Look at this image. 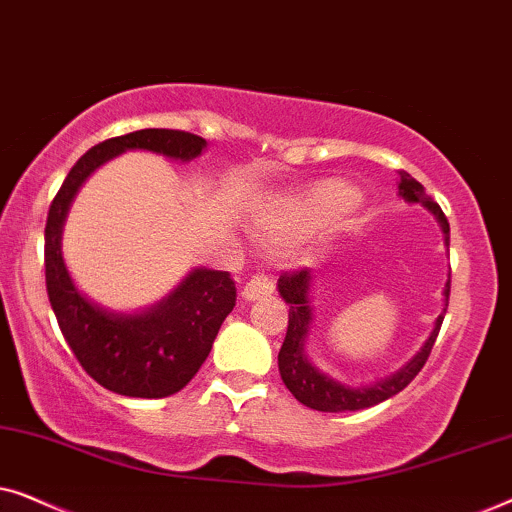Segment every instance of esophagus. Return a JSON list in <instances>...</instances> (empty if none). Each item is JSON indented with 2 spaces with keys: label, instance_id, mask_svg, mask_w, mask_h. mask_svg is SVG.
Masks as SVG:
<instances>
[{
  "label": "esophagus",
  "instance_id": "esophagus-1",
  "mask_svg": "<svg viewBox=\"0 0 512 512\" xmlns=\"http://www.w3.org/2000/svg\"><path fill=\"white\" fill-rule=\"evenodd\" d=\"M272 291H275V284H272L268 277H265V275H254L247 284H244L242 298L244 300H261L265 296H270Z\"/></svg>",
  "mask_w": 512,
  "mask_h": 512
}]
</instances>
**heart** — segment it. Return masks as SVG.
<instances>
[{
  "mask_svg": "<svg viewBox=\"0 0 512 512\" xmlns=\"http://www.w3.org/2000/svg\"><path fill=\"white\" fill-rule=\"evenodd\" d=\"M356 200H359V195L345 181H319V184L305 188L291 200H286L282 209L265 226V235L277 244L305 240V237L319 233V230L342 219L356 205Z\"/></svg>",
  "mask_w": 512,
  "mask_h": 512,
  "instance_id": "heart-1",
  "label": "heart"
}]
</instances>
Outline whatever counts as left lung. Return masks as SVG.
Wrapping results in <instances>:
<instances>
[{
  "mask_svg": "<svg viewBox=\"0 0 512 512\" xmlns=\"http://www.w3.org/2000/svg\"><path fill=\"white\" fill-rule=\"evenodd\" d=\"M401 179H398V195L405 202H419L429 212L436 216L440 228H443L445 244L450 247V223H447V216L443 214L438 202H433L429 195H426L424 186L419 184L417 179H412L408 172H398ZM310 282L312 275L310 270H296V272H284L279 277V296L286 300L289 305V328H286L284 345L279 349V375L286 384V389L291 391L293 396L298 398L300 403L307 405V408L319 410V412H345V410H363L373 408V405L387 401V398L396 396L398 391H403L408 384L415 380L419 370L424 368L426 359H429L433 342L438 338L440 324H443V314H438L436 326L429 335V340L424 342V347L412 356V359L405 363V366L398 370V373L389 375L387 380L370 384V387H349V384H342L333 377L314 366V363L307 359L305 354V342L307 333H310L312 324V305H310ZM445 305L450 300V279L445 284Z\"/></svg>",
  "mask_w": 512,
  "mask_h": 512,
  "instance_id": "obj_1",
  "label": "left lung"
}]
</instances>
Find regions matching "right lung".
I'll list each match as a JSON object with an SVG mask.
<instances>
[{
    "mask_svg": "<svg viewBox=\"0 0 512 512\" xmlns=\"http://www.w3.org/2000/svg\"><path fill=\"white\" fill-rule=\"evenodd\" d=\"M207 142L184 130L149 128L93 146L76 160L46 219V291L58 326L83 370L104 389L132 398H165L184 389L212 352L223 319L235 307L230 272L198 268L165 300L139 314L95 305L76 289L62 258L65 216L76 191L102 163L125 151L193 160Z\"/></svg>",
    "mask_w": 512,
    "mask_h": 512,
    "instance_id": "obj_1",
    "label": "right lung"
}]
</instances>
